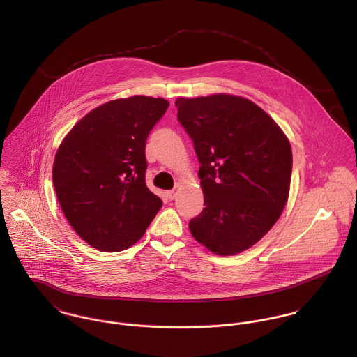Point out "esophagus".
<instances>
[{"label":"esophagus","instance_id":"1","mask_svg":"<svg viewBox=\"0 0 357 357\" xmlns=\"http://www.w3.org/2000/svg\"><path fill=\"white\" fill-rule=\"evenodd\" d=\"M178 186L175 188V189H172V190H169V192H167V198L168 199H174V198L176 197V193H178Z\"/></svg>","mask_w":357,"mask_h":357}]
</instances>
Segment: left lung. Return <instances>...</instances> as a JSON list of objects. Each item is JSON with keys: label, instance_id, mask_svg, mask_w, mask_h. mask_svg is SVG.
Returning <instances> with one entry per match:
<instances>
[{"label": "left lung", "instance_id": "left-lung-1", "mask_svg": "<svg viewBox=\"0 0 357 357\" xmlns=\"http://www.w3.org/2000/svg\"><path fill=\"white\" fill-rule=\"evenodd\" d=\"M199 161L204 209L195 239L220 256L241 253L277 223L289 197L291 148L282 128L248 98L212 94L175 101Z\"/></svg>", "mask_w": 357, "mask_h": 357}]
</instances>
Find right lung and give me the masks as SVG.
I'll return each instance as SVG.
<instances>
[{
	"instance_id": "obj_1",
	"label": "right lung",
	"mask_w": 357,
	"mask_h": 357,
	"mask_svg": "<svg viewBox=\"0 0 357 357\" xmlns=\"http://www.w3.org/2000/svg\"><path fill=\"white\" fill-rule=\"evenodd\" d=\"M164 98L108 101L73 127L53 162V185L75 233L101 252L144 237L162 201L145 183L146 138L165 114Z\"/></svg>"
}]
</instances>
